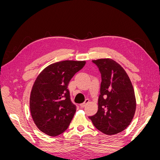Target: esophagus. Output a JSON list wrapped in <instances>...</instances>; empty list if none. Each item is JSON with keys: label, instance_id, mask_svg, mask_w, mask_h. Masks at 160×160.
I'll return each instance as SVG.
<instances>
[{"label": "esophagus", "instance_id": "1", "mask_svg": "<svg viewBox=\"0 0 160 160\" xmlns=\"http://www.w3.org/2000/svg\"><path fill=\"white\" fill-rule=\"evenodd\" d=\"M89 102V100L88 99H85V101H84V102L83 103H81V104H80V107L81 108H84L85 106L88 104V103Z\"/></svg>", "mask_w": 160, "mask_h": 160}]
</instances>
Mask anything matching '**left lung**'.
Returning a JSON list of instances; mask_svg holds the SVG:
<instances>
[{"label": "left lung", "instance_id": "8db88e82", "mask_svg": "<svg viewBox=\"0 0 160 160\" xmlns=\"http://www.w3.org/2000/svg\"><path fill=\"white\" fill-rule=\"evenodd\" d=\"M101 76L98 110L90 116L94 126L102 133L114 135L126 129L136 108L133 85L128 74L110 59L93 60Z\"/></svg>", "mask_w": 160, "mask_h": 160}]
</instances>
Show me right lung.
<instances>
[{
  "label": "right lung",
  "instance_id": "obj_1",
  "mask_svg": "<svg viewBox=\"0 0 160 160\" xmlns=\"http://www.w3.org/2000/svg\"><path fill=\"white\" fill-rule=\"evenodd\" d=\"M85 61H63L43 70L34 83L30 109L32 119L42 132L57 136L68 128L76 111L67 86Z\"/></svg>",
  "mask_w": 160,
  "mask_h": 160
}]
</instances>
